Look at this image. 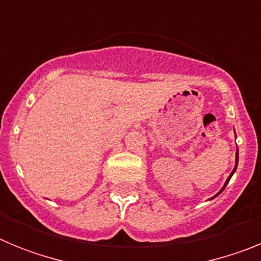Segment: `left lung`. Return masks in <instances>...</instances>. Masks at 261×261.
<instances>
[{
    "mask_svg": "<svg viewBox=\"0 0 261 261\" xmlns=\"http://www.w3.org/2000/svg\"><path fill=\"white\" fill-rule=\"evenodd\" d=\"M237 166H238V150H237V162H235V168H234V170H232V172H231V175H230V176H229V179H227V180H226L225 186H223V188H222V190H221V192H222V191L225 190V187L227 186V183H229V180H230V179H231L232 174H234V172H235V170H237ZM221 192H220V193H221ZM220 193H217V195H220ZM214 197H216V196H214Z\"/></svg>",
    "mask_w": 261,
    "mask_h": 261,
    "instance_id": "1",
    "label": "left lung"
}]
</instances>
